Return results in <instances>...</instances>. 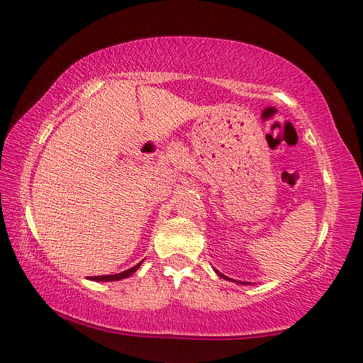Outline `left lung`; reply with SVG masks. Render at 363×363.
I'll list each match as a JSON object with an SVG mask.
<instances>
[{
    "mask_svg": "<svg viewBox=\"0 0 363 363\" xmlns=\"http://www.w3.org/2000/svg\"><path fill=\"white\" fill-rule=\"evenodd\" d=\"M218 275H219V277H223V278H228V277H224V275H220V273H219V272H218Z\"/></svg>",
    "mask_w": 363,
    "mask_h": 363,
    "instance_id": "left-lung-1",
    "label": "left lung"
}]
</instances>
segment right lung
Listing matches in <instances>:
<instances>
[{"label":"right lung","mask_w":363,"mask_h":363,"mask_svg":"<svg viewBox=\"0 0 363 363\" xmlns=\"http://www.w3.org/2000/svg\"><path fill=\"white\" fill-rule=\"evenodd\" d=\"M140 267V264H138L135 267H133V269L125 270L123 273H116V275H98V277H91V280L94 281H116V280H121V278H128L129 275H133V273L138 270Z\"/></svg>","instance_id":"obj_1"}]
</instances>
